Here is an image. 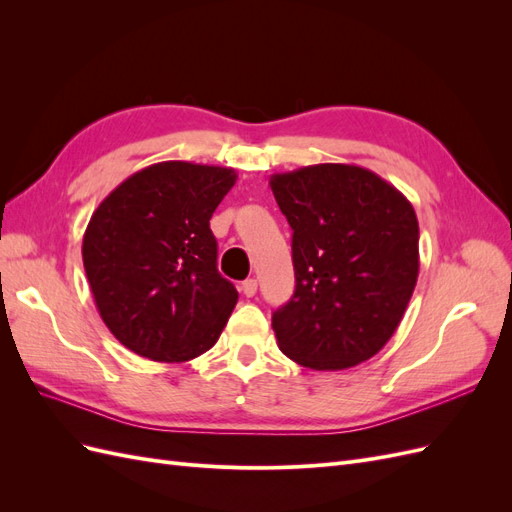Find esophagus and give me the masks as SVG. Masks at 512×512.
I'll use <instances>...</instances> for the list:
<instances>
[{
    "label": "esophagus",
    "mask_w": 512,
    "mask_h": 512,
    "mask_svg": "<svg viewBox=\"0 0 512 512\" xmlns=\"http://www.w3.org/2000/svg\"><path fill=\"white\" fill-rule=\"evenodd\" d=\"M241 290H243L245 297H254L256 290H258V282H256V280H245V282L241 284Z\"/></svg>",
    "instance_id": "esophagus-1"
}]
</instances>
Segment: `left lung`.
<instances>
[{
  "mask_svg": "<svg viewBox=\"0 0 512 512\" xmlns=\"http://www.w3.org/2000/svg\"><path fill=\"white\" fill-rule=\"evenodd\" d=\"M269 185L292 228L297 280L271 320L280 350L316 371L371 359L397 331L416 286L410 200L352 164L303 166Z\"/></svg>",
  "mask_w": 512,
  "mask_h": 512,
  "instance_id": "left-lung-1",
  "label": "left lung"
}]
</instances>
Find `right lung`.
<instances>
[{"label": "right lung", "instance_id": "obj_1", "mask_svg": "<svg viewBox=\"0 0 512 512\" xmlns=\"http://www.w3.org/2000/svg\"><path fill=\"white\" fill-rule=\"evenodd\" d=\"M235 181L224 166L151 164L91 215L85 273L104 324L128 350L183 363L218 342L239 292L218 271L209 220Z\"/></svg>", "mask_w": 512, "mask_h": 512}]
</instances>
